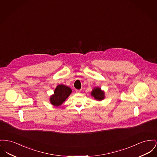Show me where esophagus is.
Masks as SVG:
<instances>
[{
	"mask_svg": "<svg viewBox=\"0 0 157 157\" xmlns=\"http://www.w3.org/2000/svg\"><path fill=\"white\" fill-rule=\"evenodd\" d=\"M81 90H75L76 93H79V92H81Z\"/></svg>",
	"mask_w": 157,
	"mask_h": 157,
	"instance_id": "esophagus-1",
	"label": "esophagus"
}]
</instances>
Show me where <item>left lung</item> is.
<instances>
[{
	"label": "left lung",
	"mask_w": 157,
	"mask_h": 157,
	"mask_svg": "<svg viewBox=\"0 0 157 157\" xmlns=\"http://www.w3.org/2000/svg\"><path fill=\"white\" fill-rule=\"evenodd\" d=\"M91 95L95 99L101 101L104 98V92L102 91L101 88H96L92 90Z\"/></svg>",
	"instance_id": "left-lung-1"
}]
</instances>
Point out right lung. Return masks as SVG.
Here are the masks:
<instances>
[{
	"label": "right lung",
	"mask_w": 157,
	"mask_h": 157,
	"mask_svg": "<svg viewBox=\"0 0 157 157\" xmlns=\"http://www.w3.org/2000/svg\"><path fill=\"white\" fill-rule=\"evenodd\" d=\"M71 89L63 85H59L55 90L54 94L50 97V102L55 106H59L71 94Z\"/></svg>",
	"instance_id": "add662e5"
}]
</instances>
